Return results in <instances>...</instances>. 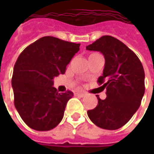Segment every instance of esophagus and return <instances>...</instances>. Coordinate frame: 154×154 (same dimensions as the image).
<instances>
[{
    "instance_id": "obj_1",
    "label": "esophagus",
    "mask_w": 154,
    "mask_h": 154,
    "mask_svg": "<svg viewBox=\"0 0 154 154\" xmlns=\"http://www.w3.org/2000/svg\"><path fill=\"white\" fill-rule=\"evenodd\" d=\"M75 95H76V96H77V97H83L85 95V93H76V94H75Z\"/></svg>"
}]
</instances>
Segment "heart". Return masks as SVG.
Wrapping results in <instances>:
<instances>
[{
	"instance_id": "obj_1",
	"label": "heart",
	"mask_w": 154,
	"mask_h": 154,
	"mask_svg": "<svg viewBox=\"0 0 154 154\" xmlns=\"http://www.w3.org/2000/svg\"><path fill=\"white\" fill-rule=\"evenodd\" d=\"M95 54H97V53H91V54H90V56H93V55H95ZM90 56H89V57H90Z\"/></svg>"
}]
</instances>
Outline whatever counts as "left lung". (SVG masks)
<instances>
[{
    "instance_id": "left-lung-1",
    "label": "left lung",
    "mask_w": 154,
    "mask_h": 154,
    "mask_svg": "<svg viewBox=\"0 0 154 154\" xmlns=\"http://www.w3.org/2000/svg\"><path fill=\"white\" fill-rule=\"evenodd\" d=\"M105 57L103 75L99 85L106 88V98L94 109L88 110L89 119L97 126L109 130L122 127L138 109L145 94V72L137 56L112 36H103L86 46Z\"/></svg>"
}]
</instances>
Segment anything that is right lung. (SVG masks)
<instances>
[{"instance_id":"1","label":"right lung","mask_w":154,"mask_h":154,"mask_svg":"<svg viewBox=\"0 0 154 154\" xmlns=\"http://www.w3.org/2000/svg\"><path fill=\"white\" fill-rule=\"evenodd\" d=\"M80 45L54 37H43L25 48L13 68L14 105L25 124L37 131L55 128L73 93L59 94L53 79L64 74Z\"/></svg>"}]
</instances>
